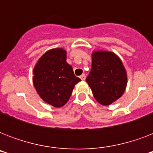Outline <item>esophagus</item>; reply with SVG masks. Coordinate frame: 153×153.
Listing matches in <instances>:
<instances>
[{
    "label": "esophagus",
    "mask_w": 153,
    "mask_h": 153,
    "mask_svg": "<svg viewBox=\"0 0 153 153\" xmlns=\"http://www.w3.org/2000/svg\"><path fill=\"white\" fill-rule=\"evenodd\" d=\"M80 79H81L82 81H84V80L86 79V74H82L81 76H80Z\"/></svg>",
    "instance_id": "34e87169"
}]
</instances>
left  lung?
<instances>
[{
	"mask_svg": "<svg viewBox=\"0 0 153 153\" xmlns=\"http://www.w3.org/2000/svg\"><path fill=\"white\" fill-rule=\"evenodd\" d=\"M92 66L86 82L97 102L109 105L123 95L127 72L121 59L112 51H93Z\"/></svg>",
	"mask_w": 153,
	"mask_h": 153,
	"instance_id": "1",
	"label": "left lung"
}]
</instances>
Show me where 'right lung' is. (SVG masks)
I'll return each instance as SVG.
<instances>
[{
	"mask_svg": "<svg viewBox=\"0 0 153 153\" xmlns=\"http://www.w3.org/2000/svg\"><path fill=\"white\" fill-rule=\"evenodd\" d=\"M80 81L67 62V51L60 48L47 51L33 69L32 82L37 94L56 108L68 102L75 84Z\"/></svg>",
	"mask_w": 153,
	"mask_h": 153,
	"instance_id": "add662e5",
	"label": "right lung"
}]
</instances>
